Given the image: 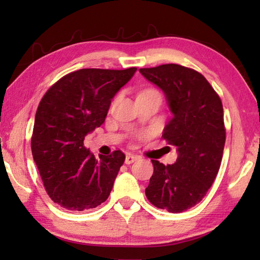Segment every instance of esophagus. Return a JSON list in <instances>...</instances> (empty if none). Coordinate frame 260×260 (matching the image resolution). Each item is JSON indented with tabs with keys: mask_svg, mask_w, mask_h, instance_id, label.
<instances>
[{
	"mask_svg": "<svg viewBox=\"0 0 260 260\" xmlns=\"http://www.w3.org/2000/svg\"><path fill=\"white\" fill-rule=\"evenodd\" d=\"M138 158H139V157L136 156V155H132V153H127L126 158H125V164L129 165V164H132V162L138 159Z\"/></svg>",
	"mask_w": 260,
	"mask_h": 260,
	"instance_id": "esophagus-1",
	"label": "esophagus"
}]
</instances>
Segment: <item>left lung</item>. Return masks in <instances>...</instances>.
Wrapping results in <instances>:
<instances>
[{
  "mask_svg": "<svg viewBox=\"0 0 260 260\" xmlns=\"http://www.w3.org/2000/svg\"><path fill=\"white\" fill-rule=\"evenodd\" d=\"M139 71L165 95L172 118L162 138L178 152L171 165L151 159L146 196L158 209L183 212L203 200L221 164L226 141L221 100L195 70L164 64Z\"/></svg>",
  "mask_w": 260,
  "mask_h": 260,
  "instance_id": "left-lung-1",
  "label": "left lung"
}]
</instances>
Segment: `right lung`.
<instances>
[{
	"label": "right lung",
	"mask_w": 260,
	"mask_h": 260,
	"mask_svg": "<svg viewBox=\"0 0 260 260\" xmlns=\"http://www.w3.org/2000/svg\"><path fill=\"white\" fill-rule=\"evenodd\" d=\"M135 72L81 69L59 79L42 98L30 147L48 195L61 208L83 211L108 200L125 155L117 150L95 158L83 140L103 124L111 100Z\"/></svg>",
	"instance_id": "right-lung-1"
}]
</instances>
